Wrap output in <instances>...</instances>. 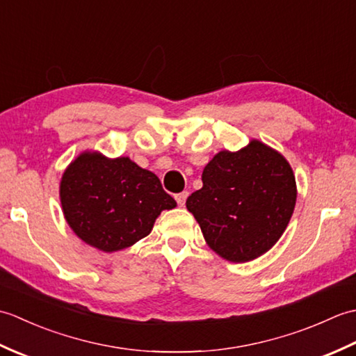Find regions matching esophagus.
I'll use <instances>...</instances> for the list:
<instances>
[{
	"label": "esophagus",
	"mask_w": 356,
	"mask_h": 356,
	"mask_svg": "<svg viewBox=\"0 0 356 356\" xmlns=\"http://www.w3.org/2000/svg\"><path fill=\"white\" fill-rule=\"evenodd\" d=\"M186 197H188V193H186V191L180 193V194H176V202H177V205H179V207H184V205H185V202H186Z\"/></svg>",
	"instance_id": "esophagus-1"
}]
</instances>
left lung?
I'll list each match as a JSON object with an SVG mask.
<instances>
[{"label": "left lung", "mask_w": 356, "mask_h": 356, "mask_svg": "<svg viewBox=\"0 0 356 356\" xmlns=\"http://www.w3.org/2000/svg\"><path fill=\"white\" fill-rule=\"evenodd\" d=\"M203 186L186 199L208 246L225 260L251 261L268 252L289 223L297 184L289 162L260 140L217 153Z\"/></svg>", "instance_id": "1"}]
</instances>
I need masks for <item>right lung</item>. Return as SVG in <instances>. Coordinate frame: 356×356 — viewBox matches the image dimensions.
<instances>
[{
	"label": "right lung",
	"instance_id": "add662e5",
	"mask_svg": "<svg viewBox=\"0 0 356 356\" xmlns=\"http://www.w3.org/2000/svg\"><path fill=\"white\" fill-rule=\"evenodd\" d=\"M59 197L73 232L104 252L147 237L159 214L177 205L154 172L97 151H86L67 166Z\"/></svg>",
	"mask_w": 356,
	"mask_h": 356
}]
</instances>
